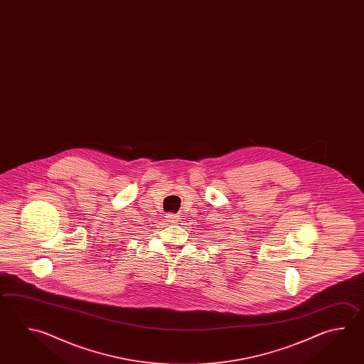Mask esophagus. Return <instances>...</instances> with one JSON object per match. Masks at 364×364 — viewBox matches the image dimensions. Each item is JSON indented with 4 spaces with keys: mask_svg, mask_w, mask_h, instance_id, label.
I'll return each instance as SVG.
<instances>
[{
    "mask_svg": "<svg viewBox=\"0 0 364 364\" xmlns=\"http://www.w3.org/2000/svg\"><path fill=\"white\" fill-rule=\"evenodd\" d=\"M166 220H167L168 223L173 224V223L178 221V215H175V213H167V215H166Z\"/></svg>",
    "mask_w": 364,
    "mask_h": 364,
    "instance_id": "1",
    "label": "esophagus"
}]
</instances>
